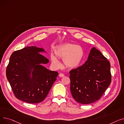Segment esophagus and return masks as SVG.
Segmentation results:
<instances>
[{"mask_svg": "<svg viewBox=\"0 0 124 124\" xmlns=\"http://www.w3.org/2000/svg\"><path fill=\"white\" fill-rule=\"evenodd\" d=\"M59 76L60 77H64V74H62V73H60L59 74Z\"/></svg>", "mask_w": 124, "mask_h": 124, "instance_id": "esophagus-1", "label": "esophagus"}]
</instances>
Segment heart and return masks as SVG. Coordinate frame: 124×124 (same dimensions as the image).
I'll list each match as a JSON object with an SVG mask.
<instances>
[{"mask_svg": "<svg viewBox=\"0 0 124 124\" xmlns=\"http://www.w3.org/2000/svg\"><path fill=\"white\" fill-rule=\"evenodd\" d=\"M54 53L59 58L63 59L65 65L70 68L78 66L84 57V50L80 46L71 43H66L57 46L54 49ZM52 65L55 68H60L61 64L57 58L53 54L50 55Z\"/></svg>", "mask_w": 124, "mask_h": 124, "instance_id": "obj_1", "label": "heart"}]
</instances>
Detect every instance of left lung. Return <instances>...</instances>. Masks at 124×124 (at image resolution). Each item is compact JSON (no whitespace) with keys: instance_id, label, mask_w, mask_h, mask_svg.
Returning <instances> with one entry per match:
<instances>
[{"instance_id":"8db88e82","label":"left lung","mask_w":124,"mask_h":124,"mask_svg":"<svg viewBox=\"0 0 124 124\" xmlns=\"http://www.w3.org/2000/svg\"><path fill=\"white\" fill-rule=\"evenodd\" d=\"M110 65L106 57L93 47L82 65L69 71L70 91L80 103L99 100L111 82Z\"/></svg>"}]
</instances>
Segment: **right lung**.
<instances>
[{
    "label": "right lung",
    "mask_w": 124,
    "mask_h": 124,
    "mask_svg": "<svg viewBox=\"0 0 124 124\" xmlns=\"http://www.w3.org/2000/svg\"><path fill=\"white\" fill-rule=\"evenodd\" d=\"M35 46L15 51L9 59L6 75L15 96L30 103L42 102L48 95L58 73L42 65L49 62Z\"/></svg>",
    "instance_id": "obj_1"
}]
</instances>
